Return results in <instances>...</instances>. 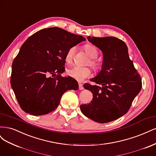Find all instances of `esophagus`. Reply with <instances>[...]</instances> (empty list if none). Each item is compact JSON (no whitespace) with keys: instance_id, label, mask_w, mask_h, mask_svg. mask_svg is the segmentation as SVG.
Masks as SVG:
<instances>
[{"instance_id":"esophagus-1","label":"esophagus","mask_w":156,"mask_h":156,"mask_svg":"<svg viewBox=\"0 0 156 156\" xmlns=\"http://www.w3.org/2000/svg\"><path fill=\"white\" fill-rule=\"evenodd\" d=\"M79 89L80 90H83V89H84L83 84L81 83H79Z\"/></svg>"}]
</instances>
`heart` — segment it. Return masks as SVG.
Segmentation results:
<instances>
[{
  "label": "heart",
  "mask_w": 156,
  "mask_h": 156,
  "mask_svg": "<svg viewBox=\"0 0 156 156\" xmlns=\"http://www.w3.org/2000/svg\"><path fill=\"white\" fill-rule=\"evenodd\" d=\"M84 49L86 53L92 59L90 60L89 64L95 69L98 71L100 68V64L94 58H96L98 55V52L96 48L92 44H86L84 46ZM75 51V47H71L68 49L66 54V60L68 62H71L73 60L74 53ZM67 74L69 77H72L79 81H82L84 79H86L91 74V71L88 68H82L79 66H73L71 68H69L67 70Z\"/></svg>",
  "instance_id": "heart-1"
}]
</instances>
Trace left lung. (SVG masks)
Listing matches in <instances>:
<instances>
[{
	"instance_id": "left-lung-1",
	"label": "left lung",
	"mask_w": 156,
	"mask_h": 156,
	"mask_svg": "<svg viewBox=\"0 0 156 156\" xmlns=\"http://www.w3.org/2000/svg\"><path fill=\"white\" fill-rule=\"evenodd\" d=\"M87 38L102 51L103 60L101 70L91 79L99 86L84 84V88L92 92V100L80 108L90 119L107 123L128 111L142 88V81L123 41L112 36Z\"/></svg>"
}]
</instances>
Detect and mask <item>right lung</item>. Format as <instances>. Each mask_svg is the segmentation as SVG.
Returning <instances> with one entry per match:
<instances>
[{
    "label": "right lung",
    "instance_id": "add662e5",
    "mask_svg": "<svg viewBox=\"0 0 156 156\" xmlns=\"http://www.w3.org/2000/svg\"><path fill=\"white\" fill-rule=\"evenodd\" d=\"M84 40L81 36L51 27L36 32L24 42L13 61L10 83L25 112L48 114L58 107L65 92L79 88L76 80L61 74L68 49Z\"/></svg>",
    "mask_w": 156,
    "mask_h": 156
}]
</instances>
